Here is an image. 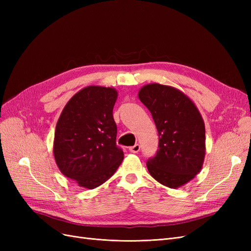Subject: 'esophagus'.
<instances>
[{
	"mask_svg": "<svg viewBox=\"0 0 251 251\" xmlns=\"http://www.w3.org/2000/svg\"><path fill=\"white\" fill-rule=\"evenodd\" d=\"M128 150H130L131 153L136 154V153H138V151H139V150H140V146H139V144H135V146L128 148Z\"/></svg>",
	"mask_w": 251,
	"mask_h": 251,
	"instance_id": "obj_1",
	"label": "esophagus"
}]
</instances>
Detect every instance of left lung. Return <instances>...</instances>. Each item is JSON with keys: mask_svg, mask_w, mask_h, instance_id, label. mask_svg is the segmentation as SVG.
<instances>
[{"mask_svg": "<svg viewBox=\"0 0 251 251\" xmlns=\"http://www.w3.org/2000/svg\"><path fill=\"white\" fill-rule=\"evenodd\" d=\"M151 112L159 136V150L147 166L151 176L178 188L200 173L205 157V125L192 100L180 90L149 83L138 93Z\"/></svg>", "mask_w": 251, "mask_h": 251, "instance_id": "obj_1", "label": "left lung"}]
</instances>
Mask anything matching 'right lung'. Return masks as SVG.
Masks as SVG:
<instances>
[{"instance_id": "obj_1", "label": "right lung", "mask_w": 251, "mask_h": 251, "mask_svg": "<svg viewBox=\"0 0 251 251\" xmlns=\"http://www.w3.org/2000/svg\"><path fill=\"white\" fill-rule=\"evenodd\" d=\"M114 88L89 86L67 102L57 120L53 154L59 171L85 188L104 183L124 160L116 146Z\"/></svg>"}]
</instances>
